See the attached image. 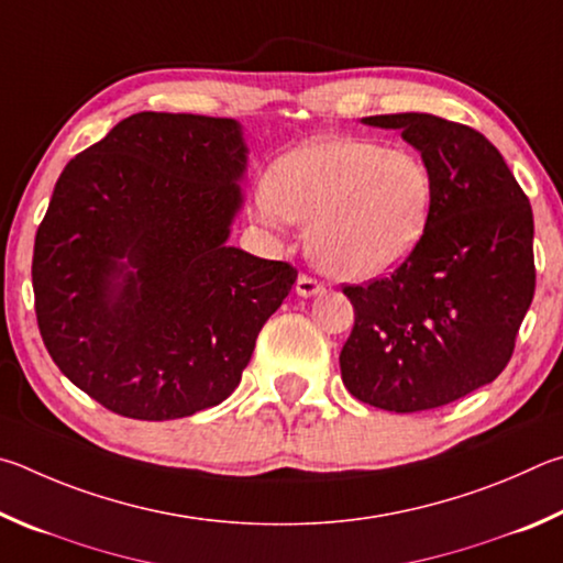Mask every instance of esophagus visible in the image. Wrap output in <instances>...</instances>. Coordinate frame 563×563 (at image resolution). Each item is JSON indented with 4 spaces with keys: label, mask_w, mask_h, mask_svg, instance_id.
Here are the masks:
<instances>
[{
    "label": "esophagus",
    "mask_w": 563,
    "mask_h": 563,
    "mask_svg": "<svg viewBox=\"0 0 563 563\" xmlns=\"http://www.w3.org/2000/svg\"><path fill=\"white\" fill-rule=\"evenodd\" d=\"M321 291H323V284H319L317 279H311V276H307V274H299V279H297L299 297L309 299V297H317V294H321Z\"/></svg>",
    "instance_id": "34e87169"
}]
</instances>
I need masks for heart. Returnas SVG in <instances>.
Segmentation results:
<instances>
[{"mask_svg": "<svg viewBox=\"0 0 563 563\" xmlns=\"http://www.w3.org/2000/svg\"><path fill=\"white\" fill-rule=\"evenodd\" d=\"M432 195L430 167L412 151L327 135L272 165L256 214L266 224H307V252L321 272L368 282L418 250Z\"/></svg>", "mask_w": 563, "mask_h": 563, "instance_id": "heart-1", "label": "heart"}]
</instances>
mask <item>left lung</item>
Returning <instances> with one entry per match:
<instances>
[{
  "instance_id": "obj_1",
  "label": "left lung",
  "mask_w": 563,
  "mask_h": 563,
  "mask_svg": "<svg viewBox=\"0 0 563 563\" xmlns=\"http://www.w3.org/2000/svg\"><path fill=\"white\" fill-rule=\"evenodd\" d=\"M430 167L432 212L390 276L343 287L356 321L341 351L351 396L390 412L448 406L495 380L534 299V214L475 128L430 113L368 115Z\"/></svg>"
}]
</instances>
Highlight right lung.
I'll return each instance as SVG.
<instances>
[{
  "mask_svg": "<svg viewBox=\"0 0 563 563\" xmlns=\"http://www.w3.org/2000/svg\"><path fill=\"white\" fill-rule=\"evenodd\" d=\"M242 125L143 111L64 167L36 230L44 346L103 408L175 420L240 386L287 262L227 244L244 202Z\"/></svg>",
  "mask_w": 563,
  "mask_h": 563,
  "instance_id": "obj_1",
  "label": "right lung"
}]
</instances>
